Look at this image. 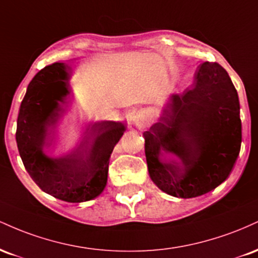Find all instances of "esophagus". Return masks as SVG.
Wrapping results in <instances>:
<instances>
[{
	"label": "esophagus",
	"instance_id": "1",
	"mask_svg": "<svg viewBox=\"0 0 258 258\" xmlns=\"http://www.w3.org/2000/svg\"><path fill=\"white\" fill-rule=\"evenodd\" d=\"M148 121H149V116H148V114L146 111H141V112H138L137 114V116H136V119H135V123H136V126H138V127H144L148 123Z\"/></svg>",
	"mask_w": 258,
	"mask_h": 258
}]
</instances>
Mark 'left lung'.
Masks as SVG:
<instances>
[{
  "label": "left lung",
  "mask_w": 258,
  "mask_h": 258,
  "mask_svg": "<svg viewBox=\"0 0 258 258\" xmlns=\"http://www.w3.org/2000/svg\"><path fill=\"white\" fill-rule=\"evenodd\" d=\"M143 136L150 178L162 191L188 199L220 185L241 146L240 105L226 69L216 61L201 64L194 87L172 96Z\"/></svg>",
  "instance_id": "obj_1"
}]
</instances>
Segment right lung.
Instances as JSON below:
<instances>
[{
    "label": "right lung",
    "mask_w": 258,
    "mask_h": 258,
    "mask_svg": "<svg viewBox=\"0 0 258 258\" xmlns=\"http://www.w3.org/2000/svg\"><path fill=\"white\" fill-rule=\"evenodd\" d=\"M69 73L68 65L53 63L34 76L20 104L16 138L25 170L43 191L68 203H82L104 190L109 159L126 127L114 121L93 123L73 152L48 155L49 135L69 93Z\"/></svg>",
    "instance_id": "add662e5"
}]
</instances>
